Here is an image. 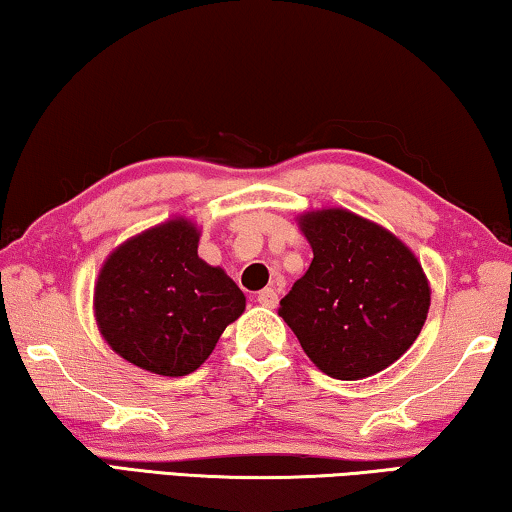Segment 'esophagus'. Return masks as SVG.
I'll use <instances>...</instances> for the list:
<instances>
[{"mask_svg":"<svg viewBox=\"0 0 512 512\" xmlns=\"http://www.w3.org/2000/svg\"><path fill=\"white\" fill-rule=\"evenodd\" d=\"M258 302H261L263 307L274 309V307H277V302H279V295H277V291H274V288H263V291L258 293Z\"/></svg>","mask_w":512,"mask_h":512,"instance_id":"esophagus-1","label":"esophagus"}]
</instances>
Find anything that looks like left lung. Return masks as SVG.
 Returning a JSON list of instances; mask_svg holds the SVG:
<instances>
[{
	"mask_svg": "<svg viewBox=\"0 0 512 512\" xmlns=\"http://www.w3.org/2000/svg\"><path fill=\"white\" fill-rule=\"evenodd\" d=\"M309 270L279 316L323 374L358 381L402 358L427 321L432 288L418 256L374 221L344 207L298 214Z\"/></svg>",
	"mask_w": 512,
	"mask_h": 512,
	"instance_id": "8db88e82",
	"label": "left lung"
}]
</instances>
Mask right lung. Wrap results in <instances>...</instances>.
Masks as SVG:
<instances>
[{"label":"right lung","mask_w":512,"mask_h":512,"mask_svg":"<svg viewBox=\"0 0 512 512\" xmlns=\"http://www.w3.org/2000/svg\"><path fill=\"white\" fill-rule=\"evenodd\" d=\"M201 228L170 217L117 244L94 281L101 337L131 365L159 376L196 372L247 298L198 256Z\"/></svg>","instance_id":"add662e5"}]
</instances>
